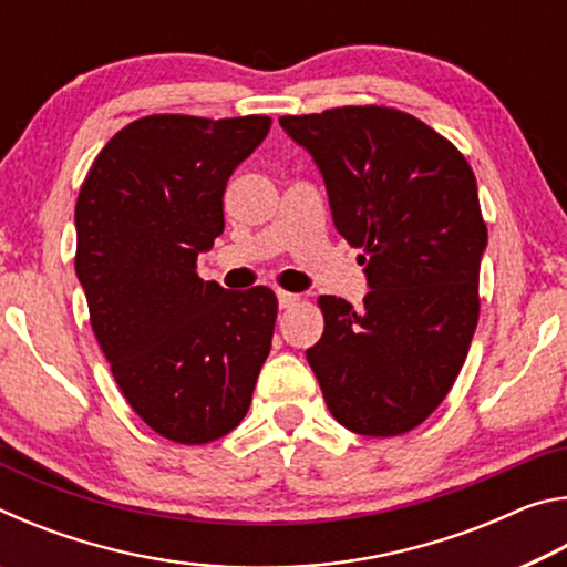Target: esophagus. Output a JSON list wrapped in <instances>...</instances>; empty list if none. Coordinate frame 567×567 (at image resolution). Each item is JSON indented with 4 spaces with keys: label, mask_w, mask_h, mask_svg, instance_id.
Segmentation results:
<instances>
[{
    "label": "esophagus",
    "mask_w": 567,
    "mask_h": 567,
    "mask_svg": "<svg viewBox=\"0 0 567 567\" xmlns=\"http://www.w3.org/2000/svg\"><path fill=\"white\" fill-rule=\"evenodd\" d=\"M277 300H280V307H282V310H287V307H295L297 302H300V295L280 290V292H277Z\"/></svg>",
    "instance_id": "esophagus-1"
}]
</instances>
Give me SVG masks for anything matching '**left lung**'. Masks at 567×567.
I'll list each match as a JSON object with an SVG mask.
<instances>
[{
  "label": "left lung",
  "mask_w": 567,
  "mask_h": 567,
  "mask_svg": "<svg viewBox=\"0 0 567 567\" xmlns=\"http://www.w3.org/2000/svg\"><path fill=\"white\" fill-rule=\"evenodd\" d=\"M328 185L332 223L362 249V307L320 295L307 362L332 417L358 435L410 433L445 400L480 318L487 227L453 142L395 107L350 104L280 117Z\"/></svg>",
  "instance_id": "8db88e82"
}]
</instances>
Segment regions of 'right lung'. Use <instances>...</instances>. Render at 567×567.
<instances>
[{
  "label": "right lung",
  "mask_w": 567,
  "mask_h": 567,
  "mask_svg": "<svg viewBox=\"0 0 567 567\" xmlns=\"http://www.w3.org/2000/svg\"><path fill=\"white\" fill-rule=\"evenodd\" d=\"M265 114H150L94 157L74 207V270L130 408L162 437L205 445L247 415L270 354L277 297L197 275L223 235V195L267 137Z\"/></svg>",
  "instance_id": "obj_1"
}]
</instances>
